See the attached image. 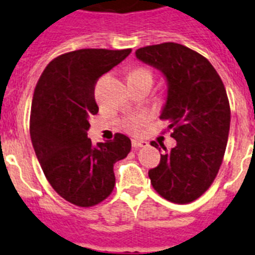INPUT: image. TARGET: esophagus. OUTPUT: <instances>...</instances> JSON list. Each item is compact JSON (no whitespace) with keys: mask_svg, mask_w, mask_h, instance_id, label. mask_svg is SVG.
I'll use <instances>...</instances> for the list:
<instances>
[{"mask_svg":"<svg viewBox=\"0 0 255 255\" xmlns=\"http://www.w3.org/2000/svg\"><path fill=\"white\" fill-rule=\"evenodd\" d=\"M131 145L132 148H143V147H147L148 143L147 141H144V140H140V139H132L131 140Z\"/></svg>","mask_w":255,"mask_h":255,"instance_id":"obj_1","label":"esophagus"}]
</instances>
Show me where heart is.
I'll return each mask as SVG.
<instances>
[{
    "label": "heart",
    "instance_id": "heart-1",
    "mask_svg": "<svg viewBox=\"0 0 255 255\" xmlns=\"http://www.w3.org/2000/svg\"><path fill=\"white\" fill-rule=\"evenodd\" d=\"M143 76H147V78L152 79V73L148 69H145V67H135V69H132L129 73V78H143ZM148 121H149V115H132V116H129L124 121V129L126 131L132 132V134H138V132L141 131L144 126L147 125Z\"/></svg>",
    "mask_w": 255,
    "mask_h": 255
}]
</instances>
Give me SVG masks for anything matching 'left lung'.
Here are the masks:
<instances>
[{
  "instance_id": "obj_1",
  "label": "left lung",
  "mask_w": 255,
  "mask_h": 255,
  "mask_svg": "<svg viewBox=\"0 0 255 255\" xmlns=\"http://www.w3.org/2000/svg\"><path fill=\"white\" fill-rule=\"evenodd\" d=\"M135 55L161 70L167 80V101L159 119L168 121L176 140L170 150L159 143L163 154L148 172L150 182L164 199L190 203L208 190L224 159L231 117L226 89L211 62L182 44L147 46ZM150 145L158 148L155 141Z\"/></svg>"
}]
</instances>
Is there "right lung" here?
Masks as SVG:
<instances>
[{
  "label": "right lung",
  "mask_w": 255,
  "mask_h": 255,
  "mask_svg": "<svg viewBox=\"0 0 255 255\" xmlns=\"http://www.w3.org/2000/svg\"><path fill=\"white\" fill-rule=\"evenodd\" d=\"M131 49L85 48L67 52L47 65L35 87L30 138L51 186L78 207H92L111 194L114 164L131 149L124 134L92 144L89 117L98 114L97 80L130 55Z\"/></svg>",
  "instance_id": "1"
}]
</instances>
